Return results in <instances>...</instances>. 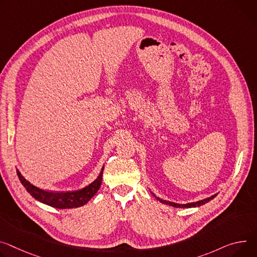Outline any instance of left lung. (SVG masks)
Masks as SVG:
<instances>
[{
	"label": "left lung",
	"mask_w": 257,
	"mask_h": 257,
	"mask_svg": "<svg viewBox=\"0 0 257 257\" xmlns=\"http://www.w3.org/2000/svg\"><path fill=\"white\" fill-rule=\"evenodd\" d=\"M153 194V193H152ZM155 196V195H154ZM217 196V194L209 197L207 199H204V200H200V201H197V202H194V203H186V204H177V203H174V202H170V201H166V200H163V199H160L158 198L157 196H155V198L157 200H159L161 203L165 204V205H169V206H172V207H176V208H192V207H199L201 205H204L206 203H208L209 201H211L212 199H214L215 197Z\"/></svg>",
	"instance_id": "obj_1"
}]
</instances>
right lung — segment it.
I'll return each mask as SVG.
<instances>
[{"instance_id":"right-lung-1","label":"right lung","mask_w":257,"mask_h":257,"mask_svg":"<svg viewBox=\"0 0 257 257\" xmlns=\"http://www.w3.org/2000/svg\"><path fill=\"white\" fill-rule=\"evenodd\" d=\"M103 169H104V166L101 168V171L98 177L92 183L83 188L82 190L75 191V192H62V193L48 192V191L39 189L36 185L32 184L29 180H27L25 177H23L19 172V170H16V171L22 185L25 186L27 191L31 194V196H33L36 200L54 208L69 209V208H77L85 205L90 201V199L93 196L97 193V191L99 190L101 185Z\"/></svg>"}]
</instances>
